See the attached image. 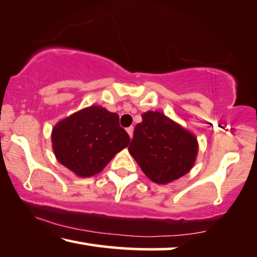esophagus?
<instances>
[{"label": "esophagus", "mask_w": 257, "mask_h": 257, "mask_svg": "<svg viewBox=\"0 0 257 257\" xmlns=\"http://www.w3.org/2000/svg\"><path fill=\"white\" fill-rule=\"evenodd\" d=\"M126 132L128 133L130 138H131V139H132V138H133V127H132V126H130V127L126 128Z\"/></svg>", "instance_id": "esophagus-1"}]
</instances>
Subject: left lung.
I'll return each mask as SVG.
<instances>
[{
    "label": "left lung",
    "instance_id": "1",
    "mask_svg": "<svg viewBox=\"0 0 257 257\" xmlns=\"http://www.w3.org/2000/svg\"><path fill=\"white\" fill-rule=\"evenodd\" d=\"M141 117L128 152L145 175L161 185L186 175L199 149L194 134L159 111H147Z\"/></svg>",
    "mask_w": 257,
    "mask_h": 257
}]
</instances>
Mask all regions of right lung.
<instances>
[{
    "label": "right lung",
    "mask_w": 257,
    "mask_h": 257,
    "mask_svg": "<svg viewBox=\"0 0 257 257\" xmlns=\"http://www.w3.org/2000/svg\"><path fill=\"white\" fill-rule=\"evenodd\" d=\"M51 142L61 164L79 177H92L127 147L130 137L116 112L92 105L58 121Z\"/></svg>",
    "instance_id": "1"
}]
</instances>
